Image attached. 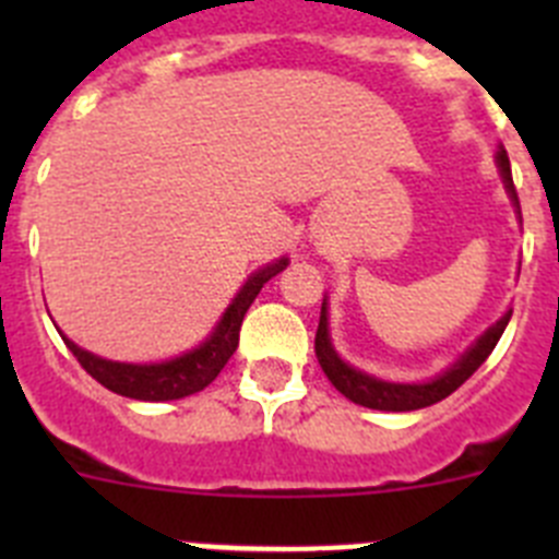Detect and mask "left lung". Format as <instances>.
Masks as SVG:
<instances>
[{
    "instance_id": "8db88e82",
    "label": "left lung",
    "mask_w": 559,
    "mask_h": 559,
    "mask_svg": "<svg viewBox=\"0 0 559 559\" xmlns=\"http://www.w3.org/2000/svg\"><path fill=\"white\" fill-rule=\"evenodd\" d=\"M496 165L501 170V179L507 192H510V201L515 206L518 218H521V204H518V192L512 185V170H510V156L503 151V145H498ZM512 310L498 319L492 328L484 330L471 347L464 349L445 372H439L437 378L423 380V383H392V380L374 378V374L360 372V369L349 367L347 360L341 358L333 347V338H330V310H328V296L322 302V316H319V330H316V358L322 364L324 374L330 378L335 389L347 400L358 403L364 408H374V412H417V408H426L445 400L448 394L456 392L464 380L471 378L478 367H481L487 355L496 349L498 338L503 335L507 324H510Z\"/></svg>"
}]
</instances>
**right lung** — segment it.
I'll use <instances>...</instances> for the list:
<instances>
[{
	"mask_svg": "<svg viewBox=\"0 0 559 559\" xmlns=\"http://www.w3.org/2000/svg\"><path fill=\"white\" fill-rule=\"evenodd\" d=\"M288 265V257H280L274 263L257 269L254 274L243 283V288L237 290L229 308L218 319V324L212 328V333L201 341L199 347L187 349L185 355H176L162 364H120V360H108L100 355L88 353V349L78 347L75 341H67L69 353L75 355L78 364L86 369L97 383L114 394L131 400H147V403H165V400H181L190 394L201 392L210 386L212 380L218 378L221 369L226 367V360L235 355L237 341H240V324H243L246 310L257 299V294L263 290L271 276Z\"/></svg>",
	"mask_w": 559,
	"mask_h": 559,
	"instance_id": "1",
	"label": "right lung"
}]
</instances>
